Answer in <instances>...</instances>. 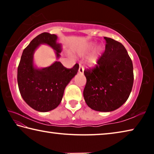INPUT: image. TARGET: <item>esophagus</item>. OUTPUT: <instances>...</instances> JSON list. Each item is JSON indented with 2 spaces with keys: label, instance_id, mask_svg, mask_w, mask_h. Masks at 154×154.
<instances>
[{
  "label": "esophagus",
  "instance_id": "1",
  "mask_svg": "<svg viewBox=\"0 0 154 154\" xmlns=\"http://www.w3.org/2000/svg\"><path fill=\"white\" fill-rule=\"evenodd\" d=\"M83 71H84V68H83L82 65L80 64L79 67V70H78V72H79V73H80V74H83Z\"/></svg>",
  "mask_w": 154,
  "mask_h": 154
}]
</instances>
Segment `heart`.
I'll list each match as a JSON object with an SVG mask.
<instances>
[{
  "mask_svg": "<svg viewBox=\"0 0 154 154\" xmlns=\"http://www.w3.org/2000/svg\"><path fill=\"white\" fill-rule=\"evenodd\" d=\"M94 48H95L94 43H88V45H85L84 48L79 51V55L82 56H86L87 54L90 53V52L94 49ZM103 50V47L101 45H99L96 48L95 50L92 52V54L89 56V58H88V60H87V63L90 66H95L96 65L98 64L99 58H100L101 54H102Z\"/></svg>",
  "mask_w": 154,
  "mask_h": 154,
  "instance_id": "heart-1",
  "label": "heart"
}]
</instances>
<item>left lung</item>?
I'll list each match as a JSON object with an SVG mask.
<instances>
[{
	"label": "left lung",
	"mask_w": 154,
	"mask_h": 154,
	"mask_svg": "<svg viewBox=\"0 0 154 154\" xmlns=\"http://www.w3.org/2000/svg\"><path fill=\"white\" fill-rule=\"evenodd\" d=\"M105 51L92 69H85L83 97L93 110L110 112L126 102L134 82L133 65L126 48L113 38L104 37Z\"/></svg>",
	"instance_id": "8db88e82"
}]
</instances>
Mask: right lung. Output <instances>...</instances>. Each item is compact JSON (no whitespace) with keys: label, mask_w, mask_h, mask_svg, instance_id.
Wrapping results in <instances>:
<instances>
[{"label":"right lung","mask_w":154,"mask_h":154,"mask_svg":"<svg viewBox=\"0 0 154 154\" xmlns=\"http://www.w3.org/2000/svg\"><path fill=\"white\" fill-rule=\"evenodd\" d=\"M58 36L48 32L41 33L31 41L23 51L17 68V84L22 98L30 107L40 112L53 110L60 103L65 88L79 70V64L66 69L56 61L49 66L38 69L34 65V53L41 44L55 50L59 58L62 45L57 43Z\"/></svg>","instance_id":"add662e5"}]
</instances>
